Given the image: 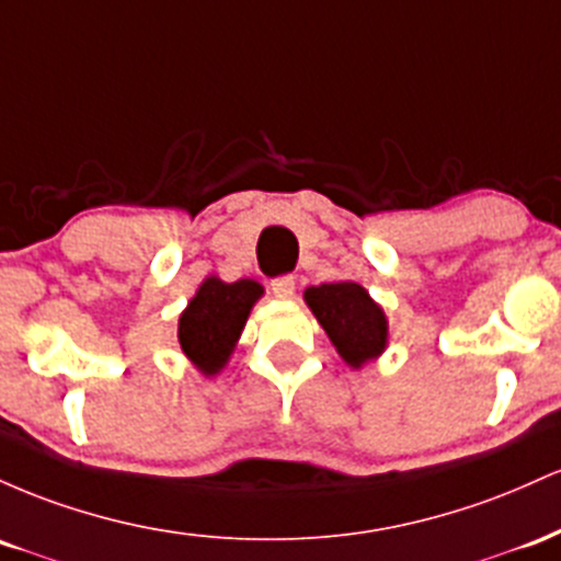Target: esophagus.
Returning a JSON list of instances; mask_svg holds the SVG:
<instances>
[{
  "instance_id": "esophagus-1",
  "label": "esophagus",
  "mask_w": 561,
  "mask_h": 561,
  "mask_svg": "<svg viewBox=\"0 0 561 561\" xmlns=\"http://www.w3.org/2000/svg\"><path fill=\"white\" fill-rule=\"evenodd\" d=\"M270 288H273V294L278 299H291L297 280H294V275H278V278H273V283H270Z\"/></svg>"
}]
</instances>
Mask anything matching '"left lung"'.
Wrapping results in <instances>:
<instances>
[{"label": "left lung", "mask_w": 561, "mask_h": 561, "mask_svg": "<svg viewBox=\"0 0 561 561\" xmlns=\"http://www.w3.org/2000/svg\"><path fill=\"white\" fill-rule=\"evenodd\" d=\"M305 299L352 368L374 360L387 347V318L357 283H320L307 288Z\"/></svg>", "instance_id": "8db88e82"}]
</instances>
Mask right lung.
Returning a JSON list of instances; mask_svg holds the SVG:
<instances>
[{
    "instance_id": "right-lung-1",
    "label": "right lung",
    "mask_w": 561,
    "mask_h": 561,
    "mask_svg": "<svg viewBox=\"0 0 561 561\" xmlns=\"http://www.w3.org/2000/svg\"><path fill=\"white\" fill-rule=\"evenodd\" d=\"M260 297L262 286L254 280L206 278L201 283L198 294L180 318V347L206 376H214L228 363Z\"/></svg>"
}]
</instances>
